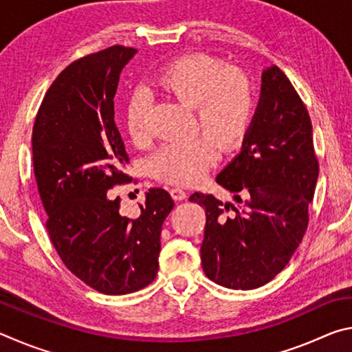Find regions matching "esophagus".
I'll use <instances>...</instances> for the list:
<instances>
[{"label":"esophagus","instance_id":"34e87169","mask_svg":"<svg viewBox=\"0 0 352 352\" xmlns=\"http://www.w3.org/2000/svg\"><path fill=\"white\" fill-rule=\"evenodd\" d=\"M170 195H172V199L177 200V201L186 199V192H184L182 188H177V186L170 189Z\"/></svg>","mask_w":352,"mask_h":352}]
</instances>
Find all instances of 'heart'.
Returning <instances> with one entry per match:
<instances>
[{"instance_id": "heart-1", "label": "heart", "mask_w": 352, "mask_h": 352, "mask_svg": "<svg viewBox=\"0 0 352 352\" xmlns=\"http://www.w3.org/2000/svg\"><path fill=\"white\" fill-rule=\"evenodd\" d=\"M148 90L160 91L184 105L194 107L195 127L205 135L172 141L152 155L148 166L153 177L172 184H192L205 175L220 151H230L247 133L253 116V87L242 69L205 54L178 58L148 82ZM148 99L135 93L126 104V122L135 141L147 136Z\"/></svg>"}]
</instances>
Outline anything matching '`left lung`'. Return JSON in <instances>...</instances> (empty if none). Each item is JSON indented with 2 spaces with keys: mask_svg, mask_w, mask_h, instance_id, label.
<instances>
[{
  "mask_svg": "<svg viewBox=\"0 0 352 352\" xmlns=\"http://www.w3.org/2000/svg\"><path fill=\"white\" fill-rule=\"evenodd\" d=\"M318 178L312 122L281 69L262 73L261 98L241 153L216 182L236 204L195 192L206 212L205 275L228 289H258L281 272L300 245Z\"/></svg>",
  "mask_w": 352,
  "mask_h": 352,
  "instance_id": "8db88e82",
  "label": "left lung"
}]
</instances>
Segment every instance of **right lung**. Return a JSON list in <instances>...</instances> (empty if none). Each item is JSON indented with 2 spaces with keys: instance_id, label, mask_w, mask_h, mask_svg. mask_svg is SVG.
<instances>
[{
  "instance_id": "obj_1",
  "label": "right lung",
  "mask_w": 352,
  "mask_h": 352,
  "mask_svg": "<svg viewBox=\"0 0 352 352\" xmlns=\"http://www.w3.org/2000/svg\"><path fill=\"white\" fill-rule=\"evenodd\" d=\"M135 54L116 45L68 65L46 91L32 129L50 239L68 270L105 295L132 294L153 281L162 226L174 208L168 190L152 188L140 216L129 219L109 192L132 182L113 99Z\"/></svg>"
}]
</instances>
